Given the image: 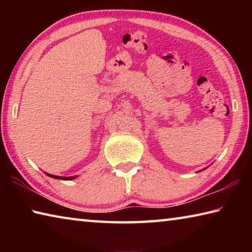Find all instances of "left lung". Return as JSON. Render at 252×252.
I'll return each mask as SVG.
<instances>
[{"mask_svg":"<svg viewBox=\"0 0 252 252\" xmlns=\"http://www.w3.org/2000/svg\"><path fill=\"white\" fill-rule=\"evenodd\" d=\"M204 169H207V168H204ZM204 169H203V170H204Z\"/></svg>","mask_w":252,"mask_h":252,"instance_id":"8db88e82","label":"left lung"}]
</instances>
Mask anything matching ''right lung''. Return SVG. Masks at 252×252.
<instances>
[{"mask_svg": "<svg viewBox=\"0 0 252 252\" xmlns=\"http://www.w3.org/2000/svg\"><path fill=\"white\" fill-rule=\"evenodd\" d=\"M46 176H49L51 178H54V179H61V180H73V179L78 178V176H72V177H59V176H53V174H50V173H46L44 172Z\"/></svg>", "mask_w": 252, "mask_h": 252, "instance_id": "add662e5", "label": "right lung"}]
</instances>
